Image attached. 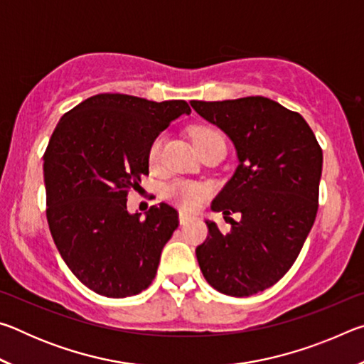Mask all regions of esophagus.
<instances>
[{
    "mask_svg": "<svg viewBox=\"0 0 364 364\" xmlns=\"http://www.w3.org/2000/svg\"><path fill=\"white\" fill-rule=\"evenodd\" d=\"M193 218H194V217H193V215H191V213L180 212V223H181V225H186L188 221H191Z\"/></svg>",
    "mask_w": 364,
    "mask_h": 364,
    "instance_id": "obj_1",
    "label": "esophagus"
}]
</instances>
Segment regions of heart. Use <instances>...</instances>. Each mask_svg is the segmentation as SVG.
Here are the masks:
<instances>
[{
	"mask_svg": "<svg viewBox=\"0 0 364 364\" xmlns=\"http://www.w3.org/2000/svg\"><path fill=\"white\" fill-rule=\"evenodd\" d=\"M191 136H193L197 151L208 144H212V143H223L225 144V139H223V136H221V133L218 130H215V128H212V127H194L193 132H191ZM162 144H164L162 136H159L152 141L151 149H149L151 167H157L159 165ZM165 194H167L170 200H173L175 204H178L183 208H197L202 204V202L205 200L208 189H207V186H204V184L178 180V181H173L168 184L167 189H165Z\"/></svg>",
	"mask_w": 364,
	"mask_h": 364,
	"instance_id": "obj_1",
	"label": "heart"
}]
</instances>
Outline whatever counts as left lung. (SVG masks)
I'll list each match as a JSON object with an SVG mask.
<instances>
[{"instance_id":"8db88e82","label":"left lung","mask_w":364,"mask_h":364,"mask_svg":"<svg viewBox=\"0 0 364 364\" xmlns=\"http://www.w3.org/2000/svg\"><path fill=\"white\" fill-rule=\"evenodd\" d=\"M191 106L226 133L239 162L212 210L241 220L231 218L226 234L207 220L197 262L218 292L249 297L276 284L297 260L316 218L323 151L304 117L268 97Z\"/></svg>"}]
</instances>
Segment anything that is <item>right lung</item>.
Returning <instances> with one entry per match:
<instances>
[{"label": "right lung", "mask_w": 364, "mask_h": 364, "mask_svg": "<svg viewBox=\"0 0 364 364\" xmlns=\"http://www.w3.org/2000/svg\"><path fill=\"white\" fill-rule=\"evenodd\" d=\"M186 101L104 93L63 115L45 152L46 218L54 244L83 284L110 299L136 295L156 278L164 245L180 225L160 202L144 217L127 196L149 173V149Z\"/></svg>", "instance_id": "right-lung-1"}]
</instances>
